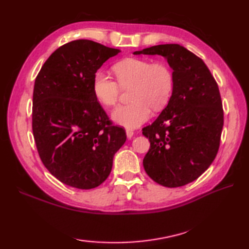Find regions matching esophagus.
I'll use <instances>...</instances> for the list:
<instances>
[{
    "label": "esophagus",
    "instance_id": "obj_1",
    "mask_svg": "<svg viewBox=\"0 0 249 249\" xmlns=\"http://www.w3.org/2000/svg\"><path fill=\"white\" fill-rule=\"evenodd\" d=\"M126 136H127L128 139H130L131 137L134 136V131L131 130V129H126Z\"/></svg>",
    "mask_w": 249,
    "mask_h": 249
}]
</instances>
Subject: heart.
<instances>
[{"instance_id":"1","label":"heart","mask_w":249,"mask_h":249,"mask_svg":"<svg viewBox=\"0 0 249 249\" xmlns=\"http://www.w3.org/2000/svg\"><path fill=\"white\" fill-rule=\"evenodd\" d=\"M113 71L118 82L105 72L98 71L93 78L92 89L100 104L112 107L119 100L120 87H131V103L120 106L112 112V120L116 124L127 128L138 127L150 118L151 108L161 110L171 97L174 77L165 63L130 57L116 63Z\"/></svg>"}]
</instances>
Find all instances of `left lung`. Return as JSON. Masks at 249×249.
Masks as SVG:
<instances>
[{
    "mask_svg": "<svg viewBox=\"0 0 249 249\" xmlns=\"http://www.w3.org/2000/svg\"><path fill=\"white\" fill-rule=\"evenodd\" d=\"M134 54L161 55L173 71L168 105L142 128L151 143L143 167L162 186H184L197 179L218 152L224 126L218 86L204 62L181 45L153 46Z\"/></svg>",
    "mask_w": 249,
    "mask_h": 249,
    "instance_id": "8db88e82",
    "label": "left lung"
}]
</instances>
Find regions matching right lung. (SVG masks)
Listing matches in <instances>:
<instances>
[{"mask_svg":"<svg viewBox=\"0 0 249 249\" xmlns=\"http://www.w3.org/2000/svg\"><path fill=\"white\" fill-rule=\"evenodd\" d=\"M119 52L73 40L56 49L36 77L32 128L37 151L48 171L68 186H99L126 141L125 130L112 125L92 89L95 73Z\"/></svg>","mask_w":249,"mask_h":249,"instance_id":"add662e5","label":"right lung"}]
</instances>
